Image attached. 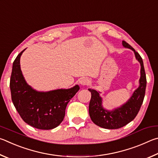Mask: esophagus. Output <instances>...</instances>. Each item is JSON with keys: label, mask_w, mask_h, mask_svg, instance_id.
I'll return each mask as SVG.
<instances>
[{"label": "esophagus", "mask_w": 158, "mask_h": 158, "mask_svg": "<svg viewBox=\"0 0 158 158\" xmlns=\"http://www.w3.org/2000/svg\"><path fill=\"white\" fill-rule=\"evenodd\" d=\"M89 83V80L87 78V77H82V78L80 80V84L83 85H87Z\"/></svg>", "instance_id": "esophagus-1"}]
</instances>
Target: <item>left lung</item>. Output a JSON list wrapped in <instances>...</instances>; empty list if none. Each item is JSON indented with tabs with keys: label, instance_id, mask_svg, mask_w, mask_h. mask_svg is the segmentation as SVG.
I'll list each match as a JSON object with an SVG mask.
<instances>
[{
	"label": "left lung",
	"instance_id": "left-lung-1",
	"mask_svg": "<svg viewBox=\"0 0 158 158\" xmlns=\"http://www.w3.org/2000/svg\"><path fill=\"white\" fill-rule=\"evenodd\" d=\"M122 44L125 48H130L134 51L135 57L140 63L141 76L139 86L125 104L112 111L104 109L102 106V98L99 94L100 92H98L94 89H88L92 94L89 106V113L91 119L96 125L106 129L120 128L133 120L139 111L145 96L146 77L142 58L125 41H122Z\"/></svg>",
	"mask_w": 158,
	"mask_h": 158
}]
</instances>
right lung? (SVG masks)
Instances as JSON below:
<instances>
[{
  "mask_svg": "<svg viewBox=\"0 0 158 158\" xmlns=\"http://www.w3.org/2000/svg\"><path fill=\"white\" fill-rule=\"evenodd\" d=\"M23 51L13 62L10 87L16 110L25 122L40 130H51L62 123L66 106L79 90L78 85L70 89L46 92H37L27 84L21 70L20 58Z\"/></svg>",
  "mask_w": 158,
  "mask_h": 158,
  "instance_id": "right-lung-1",
  "label": "right lung"
}]
</instances>
